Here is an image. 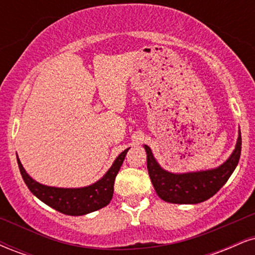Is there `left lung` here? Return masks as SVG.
Returning <instances> with one entry per match:
<instances>
[{"mask_svg":"<svg viewBox=\"0 0 255 255\" xmlns=\"http://www.w3.org/2000/svg\"><path fill=\"white\" fill-rule=\"evenodd\" d=\"M241 131L230 157L218 168L210 170L174 174L164 170L152 154L151 148L144 145L147 154V170L158 197L171 204H199L217 193L229 180L238 166L241 154Z\"/></svg>","mask_w":255,"mask_h":255,"instance_id":"left-lung-1","label":"left lung"}]
</instances>
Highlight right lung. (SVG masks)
Listing matches in <instances>:
<instances>
[{
  "label": "right lung",
  "instance_id": "obj_1",
  "mask_svg": "<svg viewBox=\"0 0 255 255\" xmlns=\"http://www.w3.org/2000/svg\"><path fill=\"white\" fill-rule=\"evenodd\" d=\"M128 150L129 147L119 154L111 168L101 180L81 188H57V187L45 186L37 182L26 172L17 156L16 159L26 186L39 200L64 215L83 216L97 211L110 203L114 193L115 177L124 163Z\"/></svg>",
  "mask_w": 255,
  "mask_h": 255
}]
</instances>
